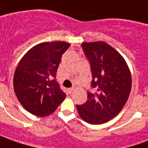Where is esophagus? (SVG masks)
I'll use <instances>...</instances> for the list:
<instances>
[{"mask_svg":"<svg viewBox=\"0 0 148 148\" xmlns=\"http://www.w3.org/2000/svg\"><path fill=\"white\" fill-rule=\"evenodd\" d=\"M73 90H74V88H69V92L71 93L72 92V91H73Z\"/></svg>","mask_w":148,"mask_h":148,"instance_id":"obj_1","label":"esophagus"}]
</instances>
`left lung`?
<instances>
[{"instance_id":"obj_1","label":"left lung","mask_w":148,"mask_h":148,"mask_svg":"<svg viewBox=\"0 0 148 148\" xmlns=\"http://www.w3.org/2000/svg\"><path fill=\"white\" fill-rule=\"evenodd\" d=\"M82 48L91 63L92 86L88 100L76 105L79 116L91 124H101L119 114L129 97L132 75L126 60L118 51L103 41L84 42Z\"/></svg>"}]
</instances>
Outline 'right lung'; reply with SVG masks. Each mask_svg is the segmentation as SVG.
I'll return each mask as SVG.
<instances>
[{
	"label": "right lung",
	"mask_w": 148,
	"mask_h": 148,
	"mask_svg": "<svg viewBox=\"0 0 148 148\" xmlns=\"http://www.w3.org/2000/svg\"><path fill=\"white\" fill-rule=\"evenodd\" d=\"M69 46L65 41L40 43L18 63L13 88L19 102L32 115L49 116L66 98L55 77L62 54Z\"/></svg>",
	"instance_id": "right-lung-1"
}]
</instances>
